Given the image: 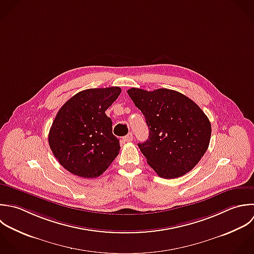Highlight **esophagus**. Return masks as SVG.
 Returning <instances> with one entry per match:
<instances>
[{
    "label": "esophagus",
    "mask_w": 254,
    "mask_h": 254,
    "mask_svg": "<svg viewBox=\"0 0 254 254\" xmlns=\"http://www.w3.org/2000/svg\"><path fill=\"white\" fill-rule=\"evenodd\" d=\"M132 139H133V135L131 132H129L127 135H126L124 137V141H126V142H130V141H132Z\"/></svg>",
    "instance_id": "obj_1"
}]
</instances>
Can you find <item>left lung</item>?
Segmentation results:
<instances>
[{"label":"left lung","instance_id":"1","mask_svg":"<svg viewBox=\"0 0 254 254\" xmlns=\"http://www.w3.org/2000/svg\"><path fill=\"white\" fill-rule=\"evenodd\" d=\"M149 128L148 139L138 143L148 165L165 179L191 171L207 151L212 127L208 117L185 95L169 90H127Z\"/></svg>","mask_w":254,"mask_h":254}]
</instances>
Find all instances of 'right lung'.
<instances>
[{"mask_svg": "<svg viewBox=\"0 0 254 254\" xmlns=\"http://www.w3.org/2000/svg\"><path fill=\"white\" fill-rule=\"evenodd\" d=\"M120 87L81 91L58 111L48 134L50 149L70 173L83 178L103 174L120 151L106 110L118 99Z\"/></svg>", "mask_w": 254, "mask_h": 254, "instance_id": "1", "label": "right lung"}]
</instances>
